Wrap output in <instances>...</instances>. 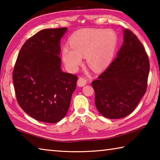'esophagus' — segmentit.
Here are the masks:
<instances>
[{
	"label": "esophagus",
	"mask_w": 160,
	"mask_h": 160,
	"mask_svg": "<svg viewBox=\"0 0 160 160\" xmlns=\"http://www.w3.org/2000/svg\"><path fill=\"white\" fill-rule=\"evenodd\" d=\"M87 84V80L84 78H80L78 80V85L80 87L85 86Z\"/></svg>",
	"instance_id": "obj_1"
}]
</instances>
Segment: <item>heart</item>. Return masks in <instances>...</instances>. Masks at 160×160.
I'll list each match as a JSON object with an SVG mask.
<instances>
[{
	"mask_svg": "<svg viewBox=\"0 0 160 160\" xmlns=\"http://www.w3.org/2000/svg\"><path fill=\"white\" fill-rule=\"evenodd\" d=\"M116 45L117 36L111 29H80L70 37V48L63 47V59L70 70H75L86 56L88 66L99 71L111 63Z\"/></svg>",
	"mask_w": 160,
	"mask_h": 160,
	"instance_id": "1",
	"label": "heart"
}]
</instances>
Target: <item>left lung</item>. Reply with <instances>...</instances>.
<instances>
[{
  "label": "left lung",
  "instance_id": "1",
  "mask_svg": "<svg viewBox=\"0 0 160 160\" xmlns=\"http://www.w3.org/2000/svg\"><path fill=\"white\" fill-rule=\"evenodd\" d=\"M123 44L107 68L92 82L97 110L118 119L133 112L146 92L150 71L148 56L135 34L125 29Z\"/></svg>",
  "mask_w": 160,
  "mask_h": 160
}]
</instances>
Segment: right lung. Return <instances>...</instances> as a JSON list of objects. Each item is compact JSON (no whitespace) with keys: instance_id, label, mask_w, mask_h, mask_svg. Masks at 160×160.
Masks as SVG:
<instances>
[{"instance_id":"obj_1","label":"right lung","mask_w":160,"mask_h":160,"mask_svg":"<svg viewBox=\"0 0 160 160\" xmlns=\"http://www.w3.org/2000/svg\"><path fill=\"white\" fill-rule=\"evenodd\" d=\"M67 28L45 29L22 47L12 72L16 98L31 117L57 123L66 115L76 75L61 69L60 40Z\"/></svg>"}]
</instances>
